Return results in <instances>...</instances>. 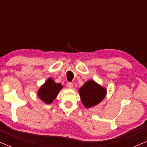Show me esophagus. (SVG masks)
Returning <instances> with one entry per match:
<instances>
[{"mask_svg":"<svg viewBox=\"0 0 147 147\" xmlns=\"http://www.w3.org/2000/svg\"><path fill=\"white\" fill-rule=\"evenodd\" d=\"M67 86L69 88H73V87H74V84L72 82H68V83L67 84Z\"/></svg>","mask_w":147,"mask_h":147,"instance_id":"34e87169","label":"esophagus"}]
</instances>
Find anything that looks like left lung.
I'll return each mask as SVG.
<instances>
[{"label":"left lung","mask_w":147,"mask_h":147,"mask_svg":"<svg viewBox=\"0 0 147 147\" xmlns=\"http://www.w3.org/2000/svg\"><path fill=\"white\" fill-rule=\"evenodd\" d=\"M79 93L85 107L90 108L99 104L104 99L106 91L105 88L101 87L93 80H90L80 88Z\"/></svg>","instance_id":"left-lung-1"}]
</instances>
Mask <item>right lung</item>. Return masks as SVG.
Wrapping results in <instances>:
<instances>
[{"mask_svg": "<svg viewBox=\"0 0 147 147\" xmlns=\"http://www.w3.org/2000/svg\"><path fill=\"white\" fill-rule=\"evenodd\" d=\"M61 88V84L55 83L53 80L49 78L39 89L38 96L45 103L51 104Z\"/></svg>", "mask_w": 147, "mask_h": 147, "instance_id": "add662e5", "label": "right lung"}]
</instances>
